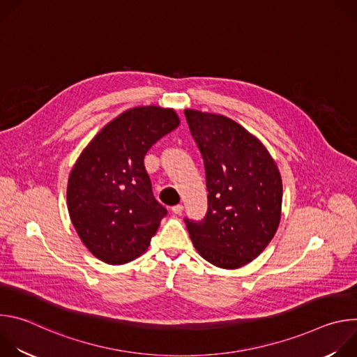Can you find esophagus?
<instances>
[{
	"instance_id": "1",
	"label": "esophagus",
	"mask_w": 357,
	"mask_h": 357,
	"mask_svg": "<svg viewBox=\"0 0 357 357\" xmlns=\"http://www.w3.org/2000/svg\"><path fill=\"white\" fill-rule=\"evenodd\" d=\"M182 211H183V205H175V206H172V212L175 213V215H181L182 213Z\"/></svg>"
}]
</instances>
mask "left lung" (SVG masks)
Returning <instances> with one entry per match:
<instances>
[{
    "mask_svg": "<svg viewBox=\"0 0 357 357\" xmlns=\"http://www.w3.org/2000/svg\"><path fill=\"white\" fill-rule=\"evenodd\" d=\"M206 171L208 212L185 219L200 256L220 268H240L273 240L281 219L282 181L267 148L236 121L185 110Z\"/></svg>",
    "mask_w": 357,
    "mask_h": 357,
    "instance_id": "8db88e82",
    "label": "left lung"
}]
</instances>
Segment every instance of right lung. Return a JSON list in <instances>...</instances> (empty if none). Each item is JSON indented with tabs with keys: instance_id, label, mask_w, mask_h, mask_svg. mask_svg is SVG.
<instances>
[{
	"instance_id": "obj_1",
	"label": "right lung",
	"mask_w": 357,
	"mask_h": 357,
	"mask_svg": "<svg viewBox=\"0 0 357 357\" xmlns=\"http://www.w3.org/2000/svg\"><path fill=\"white\" fill-rule=\"evenodd\" d=\"M179 126L172 109L134 107L89 142L68 182L70 220L89 251L119 266L149 245L167 209L152 193L144 167L148 149Z\"/></svg>"
}]
</instances>
